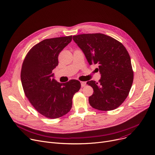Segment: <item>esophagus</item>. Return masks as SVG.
I'll list each match as a JSON object with an SVG mask.
<instances>
[{"mask_svg":"<svg viewBox=\"0 0 155 155\" xmlns=\"http://www.w3.org/2000/svg\"><path fill=\"white\" fill-rule=\"evenodd\" d=\"M86 85H87V83H86L85 81H81V86L82 87H85Z\"/></svg>","mask_w":155,"mask_h":155,"instance_id":"1","label":"esophagus"}]
</instances>
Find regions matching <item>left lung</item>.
I'll return each instance as SVG.
<instances>
[{"label": "left lung", "mask_w": 155, "mask_h": 155, "mask_svg": "<svg viewBox=\"0 0 155 155\" xmlns=\"http://www.w3.org/2000/svg\"><path fill=\"white\" fill-rule=\"evenodd\" d=\"M73 40L89 65H98L101 74L98 83L94 80L87 83L94 89L88 98L90 105L101 111L116 109L128 97L133 81L128 51L118 40L103 34L74 35Z\"/></svg>", "instance_id": "8db88e82"}]
</instances>
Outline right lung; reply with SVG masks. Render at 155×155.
Instances as JSON below:
<instances>
[{"label":"right lung","instance_id":"add662e5","mask_svg":"<svg viewBox=\"0 0 155 155\" xmlns=\"http://www.w3.org/2000/svg\"><path fill=\"white\" fill-rule=\"evenodd\" d=\"M71 39L70 35L41 41L29 50L23 61L20 78L25 95L35 109L48 118L69 112L72 98L81 87L77 80L58 83L52 74L58 65L59 54Z\"/></svg>","mask_w":155,"mask_h":155}]
</instances>
